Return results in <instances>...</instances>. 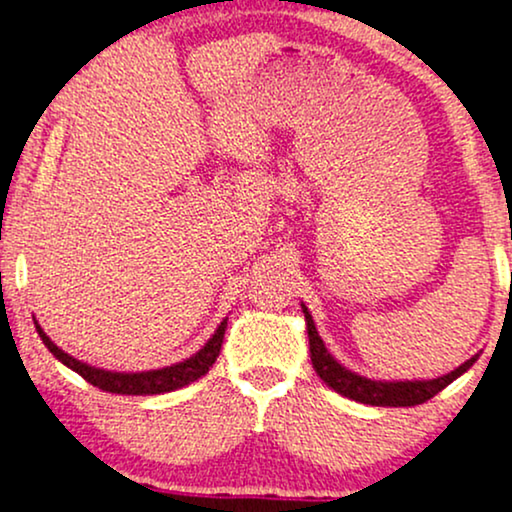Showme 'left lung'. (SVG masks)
<instances>
[{
    "label": "left lung",
    "instance_id": "1",
    "mask_svg": "<svg viewBox=\"0 0 512 512\" xmlns=\"http://www.w3.org/2000/svg\"><path fill=\"white\" fill-rule=\"evenodd\" d=\"M301 308L305 315V327H308L310 361H313L315 373L342 397H349L361 404H370V407H416V404H424L431 397H436L443 387H448L452 380H457L462 373H467L479 358V354L472 356L469 361H464L462 366H457L455 370H450V373L433 380H373L342 366V363L327 351L325 342H322V337L317 334L313 315L305 308V303H301Z\"/></svg>",
    "mask_w": 512,
    "mask_h": 512
}]
</instances>
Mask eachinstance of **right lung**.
<instances>
[{"label":"right lung","mask_w":512,"mask_h":512,"mask_svg":"<svg viewBox=\"0 0 512 512\" xmlns=\"http://www.w3.org/2000/svg\"><path fill=\"white\" fill-rule=\"evenodd\" d=\"M226 325L228 317L216 327V332L211 334L209 342L204 344L197 354L185 358V361L173 363V366L166 368L142 370V373H117V370L88 366V363L79 361V358L69 356L67 351H62L60 346L52 342L48 334L43 332V327L38 325V320H35V330H38L43 344L48 346L50 354L55 356L57 361H62L64 366L72 368L74 373H79L86 383H91L93 387H98V390L103 392H113V395H163V392H173L195 383V380L202 378V375L214 366L223 344V334H226Z\"/></svg>","instance_id":"add662e5"}]
</instances>
